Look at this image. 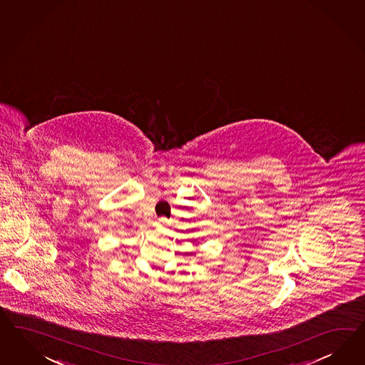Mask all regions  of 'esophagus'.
Wrapping results in <instances>:
<instances>
[{
  "instance_id": "1",
  "label": "esophagus",
  "mask_w": 365,
  "mask_h": 365,
  "mask_svg": "<svg viewBox=\"0 0 365 365\" xmlns=\"http://www.w3.org/2000/svg\"><path fill=\"white\" fill-rule=\"evenodd\" d=\"M167 224H168L167 219L158 220V225H160V227H165V225H167Z\"/></svg>"
}]
</instances>
